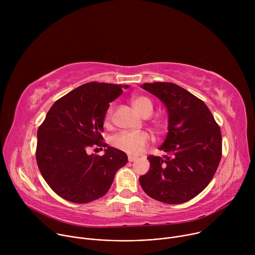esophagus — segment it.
<instances>
[{
  "label": "esophagus",
  "instance_id": "obj_1",
  "mask_svg": "<svg viewBox=\"0 0 255 255\" xmlns=\"http://www.w3.org/2000/svg\"><path fill=\"white\" fill-rule=\"evenodd\" d=\"M128 160H129L130 162H133V161L136 160V157H134V156H128Z\"/></svg>",
  "mask_w": 255,
  "mask_h": 255
}]
</instances>
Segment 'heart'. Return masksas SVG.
<instances>
[{
	"mask_svg": "<svg viewBox=\"0 0 255 255\" xmlns=\"http://www.w3.org/2000/svg\"><path fill=\"white\" fill-rule=\"evenodd\" d=\"M135 110L144 118L150 117L154 112V104L147 96L138 95L134 96L131 100ZM114 112V108L110 107L106 112L105 125H109L111 122ZM162 123L160 121L153 122V128L160 130ZM150 137L146 132H128L122 131L116 134L112 138V144L114 146L129 155H138L142 153L149 144Z\"/></svg>",
	"mask_w": 255,
	"mask_h": 255,
	"instance_id": "heart-1",
	"label": "heart"
}]
</instances>
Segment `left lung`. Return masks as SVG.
Segmentation results:
<instances>
[{
  "mask_svg": "<svg viewBox=\"0 0 255 255\" xmlns=\"http://www.w3.org/2000/svg\"><path fill=\"white\" fill-rule=\"evenodd\" d=\"M167 108L168 133L159 147L167 155L147 157L149 171L139 177L143 191L165 204L198 196L212 180L222 156V136L206 104L172 83L141 86Z\"/></svg>",
  "mask_w": 255,
  "mask_h": 255,
  "instance_id": "1",
  "label": "left lung"
}]
</instances>
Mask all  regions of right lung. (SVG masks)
<instances>
[{
    "instance_id": "right-lung-1",
    "label": "right lung",
    "mask_w": 255,
    "mask_h": 255,
    "mask_svg": "<svg viewBox=\"0 0 255 255\" xmlns=\"http://www.w3.org/2000/svg\"><path fill=\"white\" fill-rule=\"evenodd\" d=\"M123 88L85 84L58 99L39 126L37 165L48 186L62 199L85 204L103 197L117 170L127 163L126 153L108 146L102 135L106 112ZM92 147H105V154L88 155Z\"/></svg>"
}]
</instances>
